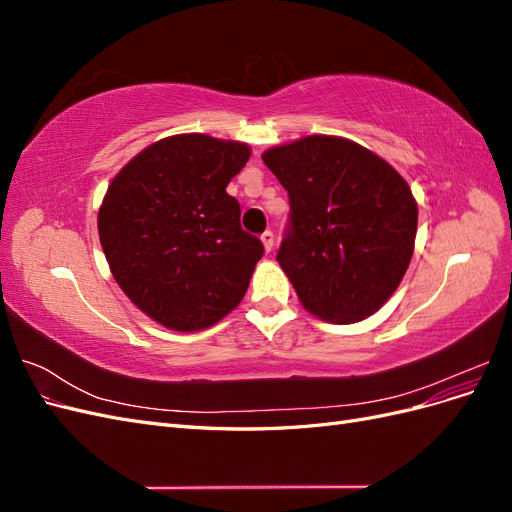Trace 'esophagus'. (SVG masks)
<instances>
[{
	"label": "esophagus",
	"instance_id": "34e87169",
	"mask_svg": "<svg viewBox=\"0 0 512 512\" xmlns=\"http://www.w3.org/2000/svg\"><path fill=\"white\" fill-rule=\"evenodd\" d=\"M260 241H262V245H265V250L267 252H271L273 250V232L271 230H265L260 235Z\"/></svg>",
	"mask_w": 512,
	"mask_h": 512
}]
</instances>
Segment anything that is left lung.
I'll return each mask as SVG.
<instances>
[{"label": "left lung", "instance_id": "obj_1", "mask_svg": "<svg viewBox=\"0 0 512 512\" xmlns=\"http://www.w3.org/2000/svg\"><path fill=\"white\" fill-rule=\"evenodd\" d=\"M290 218L277 262L307 312L359 322L389 301L414 252L418 207L406 179L348 138L314 134L262 153Z\"/></svg>", "mask_w": 512, "mask_h": 512}]
</instances>
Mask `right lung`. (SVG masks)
<instances>
[{"label":"right lung","mask_w":512,"mask_h":512,"mask_svg":"<svg viewBox=\"0 0 512 512\" xmlns=\"http://www.w3.org/2000/svg\"><path fill=\"white\" fill-rule=\"evenodd\" d=\"M250 147L207 134L168 136L123 166L102 200L98 232L130 301L173 331H200L235 309L265 254L241 228L226 185Z\"/></svg>","instance_id":"right-lung-1"}]
</instances>
